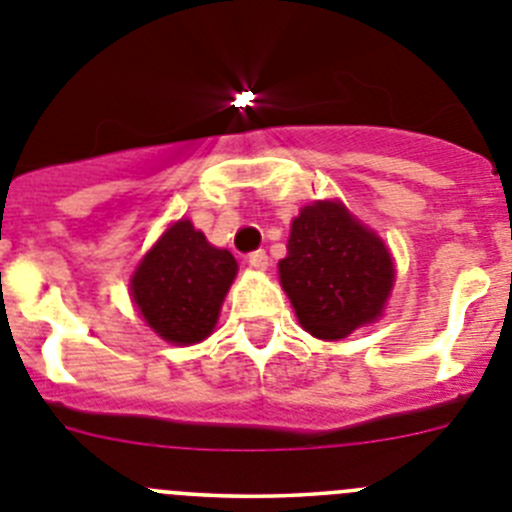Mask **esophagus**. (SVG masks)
<instances>
[{
	"label": "esophagus",
	"mask_w": 512,
	"mask_h": 512,
	"mask_svg": "<svg viewBox=\"0 0 512 512\" xmlns=\"http://www.w3.org/2000/svg\"><path fill=\"white\" fill-rule=\"evenodd\" d=\"M246 259H248V264L253 266V269H266V266H269V256H266V251H261V248H259V251L248 253Z\"/></svg>",
	"instance_id": "34e87169"
}]
</instances>
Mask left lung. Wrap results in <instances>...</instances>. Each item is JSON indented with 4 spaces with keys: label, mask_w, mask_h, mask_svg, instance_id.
Instances as JSON below:
<instances>
[{
    "label": "left lung",
    "mask_w": 512,
    "mask_h": 512,
    "mask_svg": "<svg viewBox=\"0 0 512 512\" xmlns=\"http://www.w3.org/2000/svg\"><path fill=\"white\" fill-rule=\"evenodd\" d=\"M279 279L302 328L338 341L382 315L395 266L387 246L341 202H315L292 223Z\"/></svg>",
    "instance_id": "1"
}]
</instances>
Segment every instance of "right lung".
<instances>
[{
	"instance_id": "1",
	"label": "right lung",
	"mask_w": 512,
	"mask_h": 512,
	"mask_svg": "<svg viewBox=\"0 0 512 512\" xmlns=\"http://www.w3.org/2000/svg\"><path fill=\"white\" fill-rule=\"evenodd\" d=\"M235 271L233 253L210 246L189 220H179L140 261L130 289L158 336L189 346L212 333Z\"/></svg>"
}]
</instances>
